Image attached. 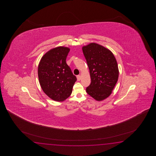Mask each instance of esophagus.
I'll use <instances>...</instances> for the list:
<instances>
[{
    "label": "esophagus",
    "mask_w": 156,
    "mask_h": 156,
    "mask_svg": "<svg viewBox=\"0 0 156 156\" xmlns=\"http://www.w3.org/2000/svg\"><path fill=\"white\" fill-rule=\"evenodd\" d=\"M77 81H80L81 80V76L80 75H77Z\"/></svg>",
    "instance_id": "obj_1"
}]
</instances>
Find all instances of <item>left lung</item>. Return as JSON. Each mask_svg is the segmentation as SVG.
Here are the masks:
<instances>
[{
    "label": "left lung",
    "mask_w": 156,
    "mask_h": 156,
    "mask_svg": "<svg viewBox=\"0 0 156 156\" xmlns=\"http://www.w3.org/2000/svg\"><path fill=\"white\" fill-rule=\"evenodd\" d=\"M90 70L91 83L86 93L97 101L105 99L112 93L119 77V70L113 53L97 43L83 47Z\"/></svg>",
    "instance_id": "obj_1"
}]
</instances>
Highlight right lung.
I'll return each instance as SVG.
<instances>
[{"label": "right lung", "instance_id": "add662e5", "mask_svg": "<svg viewBox=\"0 0 156 156\" xmlns=\"http://www.w3.org/2000/svg\"><path fill=\"white\" fill-rule=\"evenodd\" d=\"M70 48L57 47L45 53L40 61L38 76L43 92L51 99L62 101L70 96L77 80L66 60Z\"/></svg>", "mask_w": 156, "mask_h": 156}]
</instances>
